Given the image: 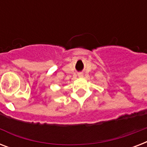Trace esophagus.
I'll list each match as a JSON object with an SVG mask.
<instances>
[{"label": "esophagus", "instance_id": "esophagus-1", "mask_svg": "<svg viewBox=\"0 0 147 147\" xmlns=\"http://www.w3.org/2000/svg\"><path fill=\"white\" fill-rule=\"evenodd\" d=\"M78 76H79V77H82L83 75L82 73H80V74H78Z\"/></svg>", "mask_w": 147, "mask_h": 147}]
</instances>
